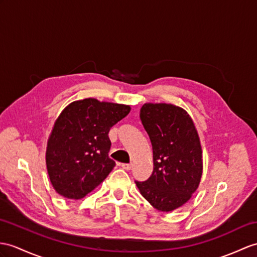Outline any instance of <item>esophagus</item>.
<instances>
[{
	"mask_svg": "<svg viewBox=\"0 0 257 257\" xmlns=\"http://www.w3.org/2000/svg\"><path fill=\"white\" fill-rule=\"evenodd\" d=\"M122 168L125 169V170H131V169L133 168V165L132 164H123Z\"/></svg>",
	"mask_w": 257,
	"mask_h": 257,
	"instance_id": "1",
	"label": "esophagus"
}]
</instances>
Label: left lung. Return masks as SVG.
<instances>
[{"instance_id": "8db88e82", "label": "left lung", "mask_w": 257, "mask_h": 257, "mask_svg": "<svg viewBox=\"0 0 257 257\" xmlns=\"http://www.w3.org/2000/svg\"><path fill=\"white\" fill-rule=\"evenodd\" d=\"M140 117L153 146L154 170L135 181L142 195L160 211L181 207L197 190L203 172L202 147L191 116L168 103H145Z\"/></svg>"}]
</instances>
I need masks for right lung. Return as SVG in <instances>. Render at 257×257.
I'll return each mask as SVG.
<instances>
[{
	"instance_id": "1",
	"label": "right lung",
	"mask_w": 257,
	"mask_h": 257,
	"mask_svg": "<svg viewBox=\"0 0 257 257\" xmlns=\"http://www.w3.org/2000/svg\"><path fill=\"white\" fill-rule=\"evenodd\" d=\"M130 111L128 105L92 98L74 101L62 111L46 154L50 181L60 195L83 198L108 177L115 166L109 158V131Z\"/></svg>"
}]
</instances>
